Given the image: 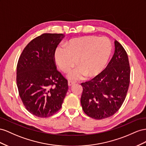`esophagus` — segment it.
<instances>
[{"mask_svg":"<svg viewBox=\"0 0 146 146\" xmlns=\"http://www.w3.org/2000/svg\"><path fill=\"white\" fill-rule=\"evenodd\" d=\"M74 82H73V81H68V86H72V85H73L74 84Z\"/></svg>","mask_w":146,"mask_h":146,"instance_id":"esophagus-1","label":"esophagus"}]
</instances>
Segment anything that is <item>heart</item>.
I'll return each instance as SVG.
<instances>
[{"label": "heart", "instance_id": "obj_1", "mask_svg": "<svg viewBox=\"0 0 146 146\" xmlns=\"http://www.w3.org/2000/svg\"><path fill=\"white\" fill-rule=\"evenodd\" d=\"M111 53L112 44L108 38L85 36L70 40L66 48L58 46L54 59L64 72L77 63L78 67L71 70L67 77L71 80H78L86 75L89 78L97 76L106 67Z\"/></svg>", "mask_w": 146, "mask_h": 146}]
</instances>
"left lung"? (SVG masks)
I'll list each match as a JSON object with an SVG mask.
<instances>
[{
  "label": "left lung",
  "mask_w": 146,
  "mask_h": 146,
  "mask_svg": "<svg viewBox=\"0 0 146 146\" xmlns=\"http://www.w3.org/2000/svg\"><path fill=\"white\" fill-rule=\"evenodd\" d=\"M115 51L106 68L92 80L81 83L82 110L89 117L103 119L121 107L130 84V68L125 50L117 40Z\"/></svg>",
  "instance_id": "left-lung-1"
}]
</instances>
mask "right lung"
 <instances>
[{"label":"right lung","mask_w":146,"mask_h":146,"mask_svg":"<svg viewBox=\"0 0 146 146\" xmlns=\"http://www.w3.org/2000/svg\"><path fill=\"white\" fill-rule=\"evenodd\" d=\"M65 35L43 34L23 50L17 65L16 83L26 110L38 117H48L59 111L68 87L58 72L54 52Z\"/></svg>","instance_id":"add662e5"}]
</instances>
